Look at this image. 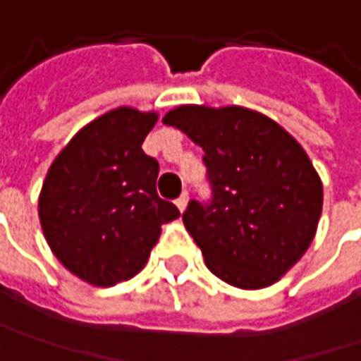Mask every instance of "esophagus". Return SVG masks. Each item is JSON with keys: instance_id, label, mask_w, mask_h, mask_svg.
<instances>
[{"instance_id": "34e87169", "label": "esophagus", "mask_w": 361, "mask_h": 361, "mask_svg": "<svg viewBox=\"0 0 361 361\" xmlns=\"http://www.w3.org/2000/svg\"><path fill=\"white\" fill-rule=\"evenodd\" d=\"M187 203H189V193H183L178 199H176V207H178L180 212H185V209H187Z\"/></svg>"}]
</instances>
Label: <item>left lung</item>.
I'll return each mask as SVG.
<instances>
[{"mask_svg":"<svg viewBox=\"0 0 361 361\" xmlns=\"http://www.w3.org/2000/svg\"><path fill=\"white\" fill-rule=\"evenodd\" d=\"M203 147L209 205L191 201L185 228L221 281L261 290L296 265L317 234L322 183L304 147L245 106L183 104L162 118Z\"/></svg>","mask_w":361,"mask_h":361,"instance_id":"obj_1","label":"left lung"}]
</instances>
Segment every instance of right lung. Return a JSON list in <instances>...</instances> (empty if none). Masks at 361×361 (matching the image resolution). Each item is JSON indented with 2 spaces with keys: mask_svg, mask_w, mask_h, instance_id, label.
<instances>
[{
  "mask_svg": "<svg viewBox=\"0 0 361 361\" xmlns=\"http://www.w3.org/2000/svg\"><path fill=\"white\" fill-rule=\"evenodd\" d=\"M158 113L118 106L57 154L39 195L42 234L65 269L96 288L145 267L162 224L180 216L156 193L158 162L142 149Z\"/></svg>",
  "mask_w": 361,
  "mask_h": 361,
  "instance_id": "add662e5",
  "label": "right lung"
}]
</instances>
